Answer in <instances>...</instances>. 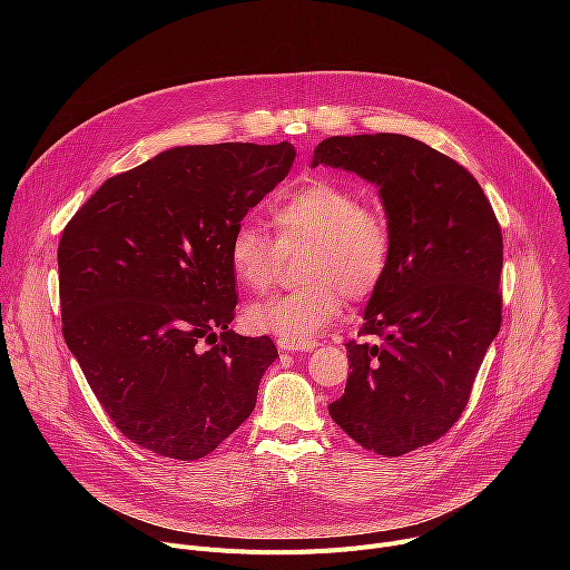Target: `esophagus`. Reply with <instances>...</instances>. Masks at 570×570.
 <instances>
[{
    "mask_svg": "<svg viewBox=\"0 0 570 570\" xmlns=\"http://www.w3.org/2000/svg\"><path fill=\"white\" fill-rule=\"evenodd\" d=\"M279 350L284 352H311L315 350V341H302V343H293V341H279L277 343Z\"/></svg>",
    "mask_w": 570,
    "mask_h": 570,
    "instance_id": "esophagus-1",
    "label": "esophagus"
}]
</instances>
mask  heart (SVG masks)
I'll use <instances>...</instances> for the list:
<instances>
[{"mask_svg": "<svg viewBox=\"0 0 570 570\" xmlns=\"http://www.w3.org/2000/svg\"><path fill=\"white\" fill-rule=\"evenodd\" d=\"M277 239L255 223H238L227 257L234 277L250 291H268L279 271V246H311L302 264L304 286L246 308L248 330L279 341H311L350 299L370 297L387 275L392 227L385 212L361 191L315 178L288 191L273 209Z\"/></svg>", "mask_w": 570, "mask_h": 570, "instance_id": "heart-1", "label": "heart"}]
</instances>
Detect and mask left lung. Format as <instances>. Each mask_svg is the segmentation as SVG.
<instances>
[{
    "label": "left lung",
    "instance_id": "8db88e82",
    "mask_svg": "<svg viewBox=\"0 0 570 570\" xmlns=\"http://www.w3.org/2000/svg\"><path fill=\"white\" fill-rule=\"evenodd\" d=\"M379 187L392 259L350 341L332 420L385 458L433 444L460 420L503 320V234L478 180L429 144L392 132L327 137L313 167Z\"/></svg>",
    "mask_w": 570,
    "mask_h": 570
}]
</instances>
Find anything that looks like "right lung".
I'll use <instances>...</instances> for the list:
<instances>
[{"label": "right lung", "mask_w": 570, "mask_h": 570, "mask_svg": "<svg viewBox=\"0 0 570 570\" xmlns=\"http://www.w3.org/2000/svg\"><path fill=\"white\" fill-rule=\"evenodd\" d=\"M295 146H178L112 176L58 243L62 338L124 438L157 455L212 453L277 358L229 327L234 227L282 183Z\"/></svg>", "instance_id": "1"}]
</instances>
